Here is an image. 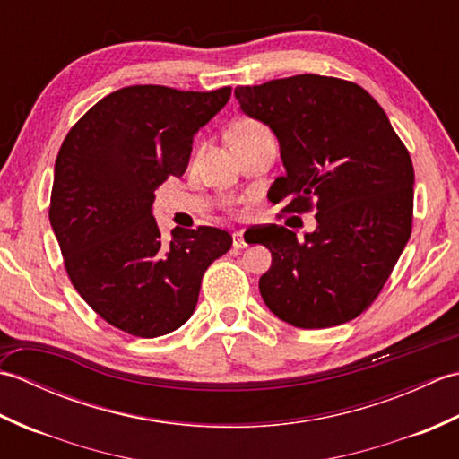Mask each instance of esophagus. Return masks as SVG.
Returning <instances> with one entry per match:
<instances>
[{
    "instance_id": "esophagus-1",
    "label": "esophagus",
    "mask_w": 459,
    "mask_h": 459,
    "mask_svg": "<svg viewBox=\"0 0 459 459\" xmlns=\"http://www.w3.org/2000/svg\"><path fill=\"white\" fill-rule=\"evenodd\" d=\"M232 247H235L237 250L247 247V242H245V237H242V232H235V235H232Z\"/></svg>"
}]
</instances>
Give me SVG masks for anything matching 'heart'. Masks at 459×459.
I'll return each mask as SVG.
<instances>
[{"mask_svg":"<svg viewBox=\"0 0 459 459\" xmlns=\"http://www.w3.org/2000/svg\"><path fill=\"white\" fill-rule=\"evenodd\" d=\"M256 128H262L260 124H256V122H242V124H238L237 128H235V132H245V130H256Z\"/></svg>","mask_w":459,"mask_h":459,"instance_id":"obj_1","label":"heart"}]
</instances>
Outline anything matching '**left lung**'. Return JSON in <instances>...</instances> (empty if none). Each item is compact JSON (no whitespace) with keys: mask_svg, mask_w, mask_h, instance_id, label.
Returning <instances> with one entry per match:
<instances>
[{"mask_svg":"<svg viewBox=\"0 0 459 459\" xmlns=\"http://www.w3.org/2000/svg\"><path fill=\"white\" fill-rule=\"evenodd\" d=\"M240 110L274 132L286 175L268 191L281 212L314 207L298 238L260 229L272 252L260 278L268 309L301 329L335 327L373 304L411 238L414 168L385 110L359 84L298 74L238 86Z\"/></svg>","mask_w":459,"mask_h":459,"instance_id":"obj_1","label":"left lung"}]
</instances>
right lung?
<instances>
[{"instance_id":"add662e5","label":"right lung","mask_w":459,"mask_h":459,"mask_svg":"<svg viewBox=\"0 0 459 459\" xmlns=\"http://www.w3.org/2000/svg\"><path fill=\"white\" fill-rule=\"evenodd\" d=\"M229 99L230 86H126L96 102L58 150L48 221L68 278L126 333L152 339L181 327L204 270L232 247L214 227H175L165 240L153 219L155 189L169 175L181 178L195 134Z\"/></svg>"}]
</instances>
